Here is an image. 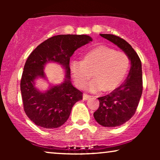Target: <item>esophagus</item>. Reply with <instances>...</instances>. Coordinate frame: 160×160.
Here are the masks:
<instances>
[{
    "label": "esophagus",
    "mask_w": 160,
    "mask_h": 160,
    "mask_svg": "<svg viewBox=\"0 0 160 160\" xmlns=\"http://www.w3.org/2000/svg\"><path fill=\"white\" fill-rule=\"evenodd\" d=\"M91 95L86 94V93H84L83 94V96H82V98H83V100H88L89 98H91Z\"/></svg>",
    "instance_id": "obj_1"
}]
</instances>
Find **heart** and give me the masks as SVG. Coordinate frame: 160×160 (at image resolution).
Here are the masks:
<instances>
[{"label": "heart", "instance_id": "heart-1", "mask_svg": "<svg viewBox=\"0 0 160 160\" xmlns=\"http://www.w3.org/2000/svg\"><path fill=\"white\" fill-rule=\"evenodd\" d=\"M129 68V58L126 53L108 46L101 45L84 55L82 62H73L71 71L73 78L80 89L88 86L92 92H111L121 85Z\"/></svg>", "mask_w": 160, "mask_h": 160}]
</instances>
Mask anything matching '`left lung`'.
Masks as SVG:
<instances>
[{
  "label": "left lung",
  "instance_id": "left-lung-1",
  "mask_svg": "<svg viewBox=\"0 0 160 160\" xmlns=\"http://www.w3.org/2000/svg\"><path fill=\"white\" fill-rule=\"evenodd\" d=\"M127 54L131 68L127 78L115 90L99 97V108L93 113L97 122L104 127H117L127 122L135 113L143 90L141 62L137 52L126 40L118 36L101 34Z\"/></svg>",
  "mask_w": 160,
  "mask_h": 160
}]
</instances>
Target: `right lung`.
<instances>
[{"instance_id": "add662e5", "label": "right lung", "mask_w": 160, "mask_h": 160, "mask_svg": "<svg viewBox=\"0 0 160 160\" xmlns=\"http://www.w3.org/2000/svg\"><path fill=\"white\" fill-rule=\"evenodd\" d=\"M92 41L88 35L60 34L49 38L36 47L28 57L20 82L24 111L37 126L43 128H58L68 119L74 104L82 99V92L71 84L70 58L79 47ZM56 61L66 68V78L61 85L46 93L34 87V80L44 76L43 66Z\"/></svg>"}]
</instances>
